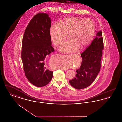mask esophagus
Segmentation results:
<instances>
[{
    "instance_id": "34e87169",
    "label": "esophagus",
    "mask_w": 122,
    "mask_h": 122,
    "mask_svg": "<svg viewBox=\"0 0 122 122\" xmlns=\"http://www.w3.org/2000/svg\"><path fill=\"white\" fill-rule=\"evenodd\" d=\"M61 70H67V69H63H63H61Z\"/></svg>"
}]
</instances>
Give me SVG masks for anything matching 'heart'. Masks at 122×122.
<instances>
[{
  "mask_svg": "<svg viewBox=\"0 0 122 122\" xmlns=\"http://www.w3.org/2000/svg\"><path fill=\"white\" fill-rule=\"evenodd\" d=\"M95 32V24L90 19L78 17L66 18L60 23L52 25L49 30L50 37L54 45L61 44L69 33V41L63 43L60 47L63 52H75L80 47L83 48L92 40ZM69 64H64L61 68L67 69Z\"/></svg>",
  "mask_w": 122,
  "mask_h": 122,
  "instance_id": "1",
  "label": "heart"
}]
</instances>
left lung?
Listing matches in <instances>:
<instances>
[{
    "label": "left lung",
    "mask_w": 122,
    "mask_h": 122,
    "mask_svg": "<svg viewBox=\"0 0 122 122\" xmlns=\"http://www.w3.org/2000/svg\"><path fill=\"white\" fill-rule=\"evenodd\" d=\"M104 48L102 31L97 33L91 44L81 54L82 61L80 68L76 70V77L70 80V84L76 89L90 86L98 74Z\"/></svg>",
    "instance_id": "1"
}]
</instances>
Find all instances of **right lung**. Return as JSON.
<instances>
[{"mask_svg": "<svg viewBox=\"0 0 122 122\" xmlns=\"http://www.w3.org/2000/svg\"><path fill=\"white\" fill-rule=\"evenodd\" d=\"M51 20L48 14L38 13L31 20L24 34L21 59L25 76L37 87L44 86L52 79L53 72L46 68V55L54 51L49 35Z\"/></svg>", "mask_w": 122, "mask_h": 122, "instance_id": "right-lung-1", "label": "right lung"}]
</instances>
